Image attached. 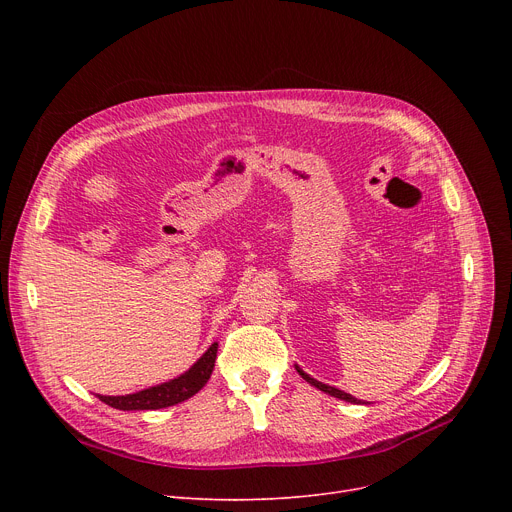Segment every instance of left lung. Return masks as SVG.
<instances>
[{
  "label": "left lung",
  "mask_w": 512,
  "mask_h": 512,
  "mask_svg": "<svg viewBox=\"0 0 512 512\" xmlns=\"http://www.w3.org/2000/svg\"><path fill=\"white\" fill-rule=\"evenodd\" d=\"M294 369L299 371V375H301V378H303L307 384L315 386V388L321 390V392H326V394H330V396H336V398H340V400H348V402H365L355 390L344 386V384L340 382V378L336 380V375H332L334 380L319 378V375H315L313 371H309V369H307L305 365H301V363L294 365Z\"/></svg>",
  "instance_id": "obj_1"
}]
</instances>
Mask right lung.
<instances>
[{
	"instance_id": "1",
	"label": "right lung",
	"mask_w": 512,
	"mask_h": 512,
	"mask_svg": "<svg viewBox=\"0 0 512 512\" xmlns=\"http://www.w3.org/2000/svg\"><path fill=\"white\" fill-rule=\"evenodd\" d=\"M215 357H218V340L207 344L197 357H191V361L178 365L176 369L157 373V378L132 380L128 384L116 386V390L101 388L93 392L99 400L122 411L172 407L191 398L207 384L215 365Z\"/></svg>"
}]
</instances>
